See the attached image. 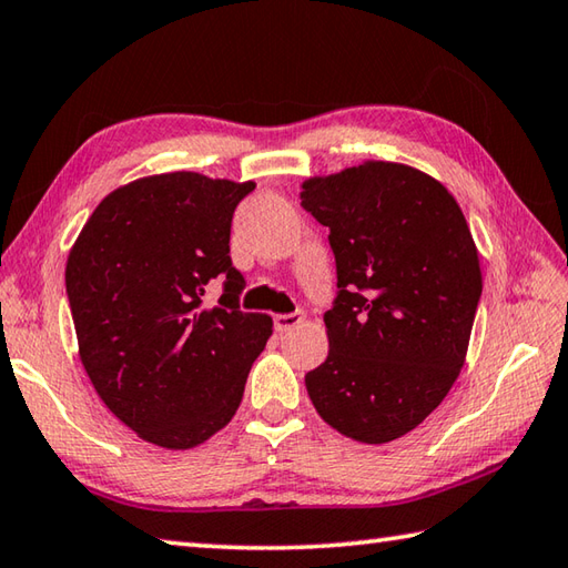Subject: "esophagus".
<instances>
[{
    "instance_id": "obj_1",
    "label": "esophagus",
    "mask_w": 568,
    "mask_h": 568,
    "mask_svg": "<svg viewBox=\"0 0 568 568\" xmlns=\"http://www.w3.org/2000/svg\"><path fill=\"white\" fill-rule=\"evenodd\" d=\"M304 321V314L302 312H294V314H276L274 316V328L280 331V334H286V331L296 328L298 324Z\"/></svg>"
}]
</instances>
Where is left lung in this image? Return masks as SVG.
<instances>
[{
	"label": "left lung",
	"mask_w": 568,
	"mask_h": 568,
	"mask_svg": "<svg viewBox=\"0 0 568 568\" xmlns=\"http://www.w3.org/2000/svg\"><path fill=\"white\" fill-rule=\"evenodd\" d=\"M302 207L328 227L338 276L308 398L351 440L390 443L443 403L463 368L483 296L475 240L443 183L383 160L308 178Z\"/></svg>",
	"instance_id": "1"
}]
</instances>
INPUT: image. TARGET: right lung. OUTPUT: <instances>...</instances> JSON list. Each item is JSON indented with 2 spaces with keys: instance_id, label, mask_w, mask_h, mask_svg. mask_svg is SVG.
<instances>
[{
  "instance_id": "obj_1",
  "label": "right lung",
  "mask_w": 568,
  "mask_h": 568,
  "mask_svg": "<svg viewBox=\"0 0 568 568\" xmlns=\"http://www.w3.org/2000/svg\"><path fill=\"white\" fill-rule=\"evenodd\" d=\"M254 183L200 173L141 178L113 190L67 262L79 356L95 393L145 443L187 450L237 413L272 318L240 308L234 207ZM217 278L223 296L204 304Z\"/></svg>"
}]
</instances>
